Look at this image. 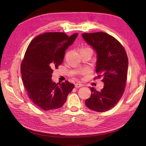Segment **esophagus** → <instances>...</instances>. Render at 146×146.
<instances>
[{
	"label": "esophagus",
	"instance_id": "esophagus-1",
	"mask_svg": "<svg viewBox=\"0 0 146 146\" xmlns=\"http://www.w3.org/2000/svg\"><path fill=\"white\" fill-rule=\"evenodd\" d=\"M83 85H82V84H80V83H76L75 84V87L78 88H80L82 86H83Z\"/></svg>",
	"mask_w": 146,
	"mask_h": 146
}]
</instances>
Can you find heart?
<instances>
[{"instance_id":"obj_1","label":"heart","mask_w":146,"mask_h":146,"mask_svg":"<svg viewBox=\"0 0 146 146\" xmlns=\"http://www.w3.org/2000/svg\"><path fill=\"white\" fill-rule=\"evenodd\" d=\"M88 70H85V71H84L83 73V74H85V73H88Z\"/></svg>"}]
</instances>
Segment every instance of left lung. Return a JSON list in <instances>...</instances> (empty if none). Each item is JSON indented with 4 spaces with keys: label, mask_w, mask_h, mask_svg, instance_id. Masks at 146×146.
<instances>
[{
    "label": "left lung",
    "mask_w": 146,
    "mask_h": 146,
    "mask_svg": "<svg viewBox=\"0 0 146 146\" xmlns=\"http://www.w3.org/2000/svg\"><path fill=\"white\" fill-rule=\"evenodd\" d=\"M82 37L97 53L94 78H102L104 88L98 91L91 88V95L85 101L86 107L104 112L115 106L124 92L129 61L124 47L117 39L104 32L83 33Z\"/></svg>",
    "instance_id": "obj_1"
}]
</instances>
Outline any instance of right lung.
Masks as SVG:
<instances>
[{
  "label": "right lung",
  "instance_id": "add662e5",
  "mask_svg": "<svg viewBox=\"0 0 146 146\" xmlns=\"http://www.w3.org/2000/svg\"><path fill=\"white\" fill-rule=\"evenodd\" d=\"M78 33L69 36L63 32H46L30 42L21 66L22 79L32 102L43 110L62 107L74 88L68 80L52 81L54 70L62 64L65 51Z\"/></svg>",
  "mask_w": 146,
  "mask_h": 146
}]
</instances>
